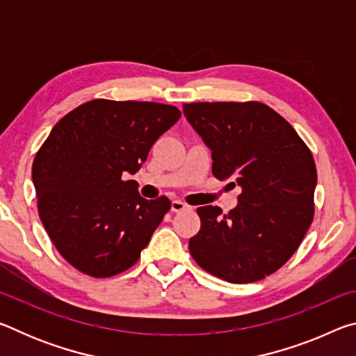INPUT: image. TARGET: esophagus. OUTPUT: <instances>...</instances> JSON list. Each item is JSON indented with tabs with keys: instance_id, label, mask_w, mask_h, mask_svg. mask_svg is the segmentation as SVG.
Listing matches in <instances>:
<instances>
[{
	"instance_id": "1",
	"label": "esophagus",
	"mask_w": 356,
	"mask_h": 356,
	"mask_svg": "<svg viewBox=\"0 0 356 356\" xmlns=\"http://www.w3.org/2000/svg\"><path fill=\"white\" fill-rule=\"evenodd\" d=\"M186 209H190V206H188V204H185L184 201L174 200L171 202V210H172V212H182V210H186Z\"/></svg>"
}]
</instances>
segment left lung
<instances>
[{"mask_svg":"<svg viewBox=\"0 0 356 356\" xmlns=\"http://www.w3.org/2000/svg\"><path fill=\"white\" fill-rule=\"evenodd\" d=\"M184 114L212 150L213 176L242 188L226 215L216 206L197 207L201 229L188 242L191 256L234 284L264 280L292 257L314 220L311 150L261 102L184 104Z\"/></svg>","mask_w":356,"mask_h":356,"instance_id":"obj_1","label":"left lung"}]
</instances>
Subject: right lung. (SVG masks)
Returning <instances> with one entry per match:
<instances>
[{
	"label": "right lung",
	"instance_id": "right-lung-1",
	"mask_svg": "<svg viewBox=\"0 0 356 356\" xmlns=\"http://www.w3.org/2000/svg\"><path fill=\"white\" fill-rule=\"evenodd\" d=\"M180 118L155 102L95 99L65 114L33 161L42 225L65 261L92 278L130 268L171 201L144 200L135 174Z\"/></svg>",
	"mask_w": 356,
	"mask_h": 356
}]
</instances>
